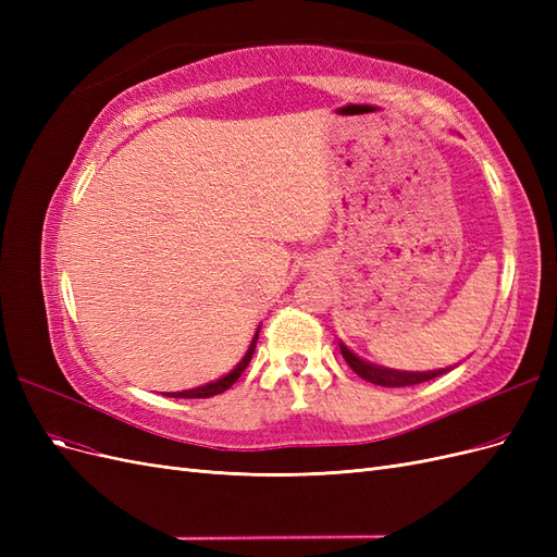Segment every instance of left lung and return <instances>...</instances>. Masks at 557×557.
Listing matches in <instances>:
<instances>
[{
	"label": "left lung",
	"mask_w": 557,
	"mask_h": 557,
	"mask_svg": "<svg viewBox=\"0 0 557 557\" xmlns=\"http://www.w3.org/2000/svg\"><path fill=\"white\" fill-rule=\"evenodd\" d=\"M342 356L348 362V367L356 372L358 376H362L364 381L374 383V385H383V387H404V385H416V383H425L432 381L436 376H442L450 369H434V372H399V369H391V367H381L374 362H367L360 356H356L344 342H339Z\"/></svg>",
	"instance_id": "left-lung-1"
}]
</instances>
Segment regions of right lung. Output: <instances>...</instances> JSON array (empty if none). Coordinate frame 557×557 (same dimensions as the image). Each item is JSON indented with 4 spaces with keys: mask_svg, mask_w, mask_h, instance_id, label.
Wrapping results in <instances>:
<instances>
[{
    "mask_svg": "<svg viewBox=\"0 0 557 557\" xmlns=\"http://www.w3.org/2000/svg\"><path fill=\"white\" fill-rule=\"evenodd\" d=\"M258 334H260V327L256 330V334H252V339H250V344H248V348H246V352H244V358L237 362V367H234L230 374L221 376V379H218V381H211V383H207V385L193 387V391H183V393H170V397L195 399V397H213V395H221V393H225L227 387H230L234 381H237V379L242 376L244 369L248 367V362H250V358H252V350H256V344H258Z\"/></svg>",
    "mask_w": 557,
    "mask_h": 557,
    "instance_id": "obj_1",
    "label": "right lung"
}]
</instances>
